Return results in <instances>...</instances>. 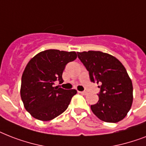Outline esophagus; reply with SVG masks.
Listing matches in <instances>:
<instances>
[{
	"label": "esophagus",
	"instance_id": "esophagus-1",
	"mask_svg": "<svg viewBox=\"0 0 146 146\" xmlns=\"http://www.w3.org/2000/svg\"><path fill=\"white\" fill-rule=\"evenodd\" d=\"M79 93H80V94H82V95H87V92L86 91H78Z\"/></svg>",
	"mask_w": 146,
	"mask_h": 146
}]
</instances>
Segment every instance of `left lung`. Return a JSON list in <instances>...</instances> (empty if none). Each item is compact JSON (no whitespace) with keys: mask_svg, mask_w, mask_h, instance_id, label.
<instances>
[{"mask_svg":"<svg viewBox=\"0 0 146 146\" xmlns=\"http://www.w3.org/2000/svg\"><path fill=\"white\" fill-rule=\"evenodd\" d=\"M77 53L90 80L100 85L99 101L90 106L93 114L108 123L123 120L133 103L132 81L124 66L115 56L100 51Z\"/></svg>","mask_w":146,"mask_h":146,"instance_id":"8db88e82","label":"left lung"}]
</instances>
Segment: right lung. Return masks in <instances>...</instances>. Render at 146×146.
Listing matches in <instances>:
<instances>
[{
    "label": "right lung",
    "instance_id": "add662e5",
    "mask_svg": "<svg viewBox=\"0 0 146 146\" xmlns=\"http://www.w3.org/2000/svg\"><path fill=\"white\" fill-rule=\"evenodd\" d=\"M77 58L75 52L46 50L35 56L27 64L21 84L20 94L25 108L35 118L47 121L67 109L76 90L54 87L63 82L66 66Z\"/></svg>",
    "mask_w": 146,
    "mask_h": 146
}]
</instances>
